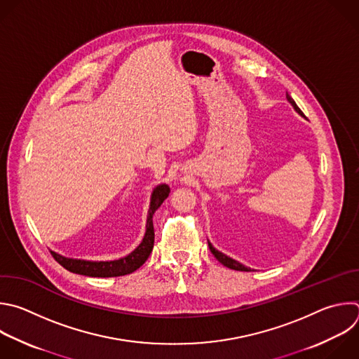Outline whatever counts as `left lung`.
Listing matches in <instances>:
<instances>
[{"label": "left lung", "mask_w": 359, "mask_h": 359, "mask_svg": "<svg viewBox=\"0 0 359 359\" xmlns=\"http://www.w3.org/2000/svg\"><path fill=\"white\" fill-rule=\"evenodd\" d=\"M286 98H287V101L293 105V108L300 114V115H303V112H302V109L296 105V102H294V100L286 93ZM208 241V240H207ZM208 248H210V251H211V254L215 257V259L218 261V262H221L224 266H226V268H229V269H233V271H244V272H251L252 269L251 268H247V266H244L243 264H240L238 261H235V259H232V258H229V257H226V255H224L222 252H219V251H217L211 244H210V241H208Z\"/></svg>", "instance_id": "obj_1"}]
</instances>
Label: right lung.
Instances as JSON below:
<instances>
[{
    "instance_id": "add662e5",
    "label": "right lung",
    "mask_w": 359,
    "mask_h": 359,
    "mask_svg": "<svg viewBox=\"0 0 359 359\" xmlns=\"http://www.w3.org/2000/svg\"><path fill=\"white\" fill-rule=\"evenodd\" d=\"M170 193V189L168 184H159L155 187L152 197H151V205L148 211V219H147V232L142 243L140 247L131 252L128 257L116 259V261H107V262H93V261H83V259H72L62 257L53 251H50L52 257L56 262H59L65 269L73 273L91 276V278H114V276H124L128 273L135 272L138 268H141L145 261L149 258L154 243H155V231H154V221L152 217L155 211L161 207V204L168 198Z\"/></svg>"
}]
</instances>
